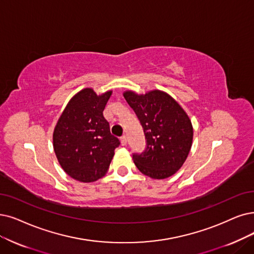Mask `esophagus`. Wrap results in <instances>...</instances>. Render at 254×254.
I'll return each mask as SVG.
<instances>
[{
	"instance_id": "34e87169",
	"label": "esophagus",
	"mask_w": 254,
	"mask_h": 254,
	"mask_svg": "<svg viewBox=\"0 0 254 254\" xmlns=\"http://www.w3.org/2000/svg\"><path fill=\"white\" fill-rule=\"evenodd\" d=\"M121 144H122V146H125L127 144V137H126V135H123V136L121 137Z\"/></svg>"
}]
</instances>
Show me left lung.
I'll return each instance as SVG.
<instances>
[{
    "instance_id": "1",
    "label": "left lung",
    "mask_w": 254,
    "mask_h": 254,
    "mask_svg": "<svg viewBox=\"0 0 254 254\" xmlns=\"http://www.w3.org/2000/svg\"><path fill=\"white\" fill-rule=\"evenodd\" d=\"M143 127L146 148L132 158L141 173L154 179H165L182 167L192 141L191 123L176 101L160 90L146 95L124 93Z\"/></svg>"
}]
</instances>
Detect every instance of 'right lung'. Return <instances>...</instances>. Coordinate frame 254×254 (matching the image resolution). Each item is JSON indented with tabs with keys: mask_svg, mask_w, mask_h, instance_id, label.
<instances>
[{
	"mask_svg": "<svg viewBox=\"0 0 254 254\" xmlns=\"http://www.w3.org/2000/svg\"><path fill=\"white\" fill-rule=\"evenodd\" d=\"M110 96L111 92L97 96L92 88L82 89L70 99L55 127L57 159L65 173L78 181L102 178L120 146L103 116Z\"/></svg>",
	"mask_w": 254,
	"mask_h": 254,
	"instance_id": "1",
	"label": "right lung"
}]
</instances>
